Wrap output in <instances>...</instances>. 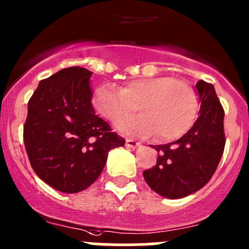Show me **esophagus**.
Returning <instances> with one entry per match:
<instances>
[{"label": "esophagus", "mask_w": 249, "mask_h": 249, "mask_svg": "<svg viewBox=\"0 0 249 249\" xmlns=\"http://www.w3.org/2000/svg\"><path fill=\"white\" fill-rule=\"evenodd\" d=\"M126 146L131 147V149H135V147L140 146V142H139V141L133 140V139H126Z\"/></svg>", "instance_id": "1"}]
</instances>
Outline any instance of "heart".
<instances>
[{"label":"heart","mask_w":249,"mask_h":249,"mask_svg":"<svg viewBox=\"0 0 249 249\" xmlns=\"http://www.w3.org/2000/svg\"><path fill=\"white\" fill-rule=\"evenodd\" d=\"M93 104L98 113L116 123L138 109L141 114L118 124V129L135 136L156 134L161 141L185 135L198 113V95L183 80L172 77L139 78L125 83L122 89L102 84L94 91Z\"/></svg>","instance_id":"b5f03b06"}]
</instances>
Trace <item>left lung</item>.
Segmentation results:
<instances>
[{"instance_id": "obj_1", "label": "left lung", "mask_w": 249, "mask_h": 249, "mask_svg": "<svg viewBox=\"0 0 249 249\" xmlns=\"http://www.w3.org/2000/svg\"><path fill=\"white\" fill-rule=\"evenodd\" d=\"M200 116L178 141L152 146L156 165L142 172L150 189L167 198H181L202 189L211 180L225 150V110L211 83L198 80Z\"/></svg>"}]
</instances>
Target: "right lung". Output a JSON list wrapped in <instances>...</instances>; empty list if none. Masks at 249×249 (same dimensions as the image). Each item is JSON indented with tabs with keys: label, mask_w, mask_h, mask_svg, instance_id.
<instances>
[{
	"label": "right lung",
	"mask_w": 249,
	"mask_h": 249,
	"mask_svg": "<svg viewBox=\"0 0 249 249\" xmlns=\"http://www.w3.org/2000/svg\"><path fill=\"white\" fill-rule=\"evenodd\" d=\"M91 71L69 67L39 82L28 102L23 141L33 171L53 189L83 191L99 178L125 139L95 115Z\"/></svg>",
	"instance_id": "obj_1"
}]
</instances>
